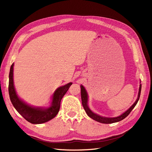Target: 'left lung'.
Returning <instances> with one entry per match:
<instances>
[{
  "instance_id": "1",
  "label": "left lung",
  "mask_w": 152,
  "mask_h": 152,
  "mask_svg": "<svg viewBox=\"0 0 152 152\" xmlns=\"http://www.w3.org/2000/svg\"><path fill=\"white\" fill-rule=\"evenodd\" d=\"M80 91H81V99H82V106L85 110V111L86 113L87 114L90 118H91L93 120L97 121L100 123H103V124H112L115 122H117L121 121L123 119L125 118L126 117L129 115V114L131 113V112L132 110V109L135 107V106L136 105L137 102L140 99V93H141V82L140 84V87H139V91H138V95H137V98L136 100V102L134 103L131 107L129 108L125 112H124L122 114L120 115L118 117H103L93 112H92V110L89 108V105H88V94H87V91L85 89V87L82 86L80 85Z\"/></svg>"
}]
</instances>
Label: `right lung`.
Here are the masks:
<instances>
[{
	"mask_svg": "<svg viewBox=\"0 0 152 152\" xmlns=\"http://www.w3.org/2000/svg\"><path fill=\"white\" fill-rule=\"evenodd\" d=\"M13 66L14 63L12 64L11 66L9 75V94L11 102L17 112L27 121L34 124H43L56 117L60 108L61 99L72 84V82H70L56 89L52 96V101L49 107H34L25 102L17 94L14 85Z\"/></svg>",
	"mask_w": 152,
	"mask_h": 152,
	"instance_id": "obj_1",
	"label": "right lung"
}]
</instances>
